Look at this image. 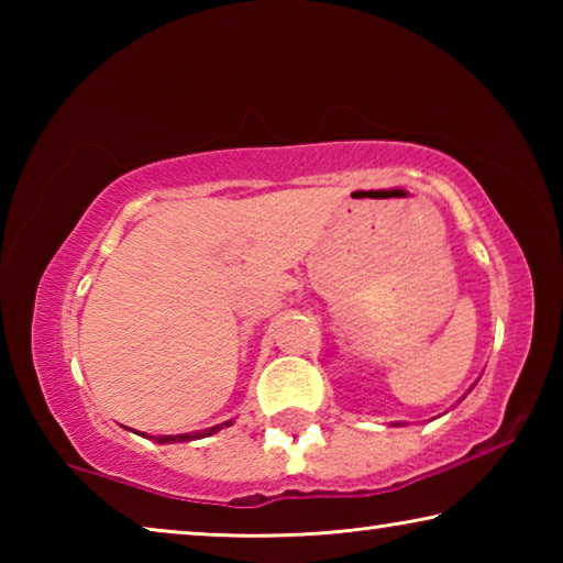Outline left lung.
Segmentation results:
<instances>
[{
    "mask_svg": "<svg viewBox=\"0 0 563 563\" xmlns=\"http://www.w3.org/2000/svg\"><path fill=\"white\" fill-rule=\"evenodd\" d=\"M397 427H399V422H397Z\"/></svg>",
    "mask_w": 563,
    "mask_h": 563,
    "instance_id": "left-lung-1",
    "label": "left lung"
}]
</instances>
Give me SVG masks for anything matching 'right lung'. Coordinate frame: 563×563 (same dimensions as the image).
<instances>
[{
  "mask_svg": "<svg viewBox=\"0 0 563 563\" xmlns=\"http://www.w3.org/2000/svg\"><path fill=\"white\" fill-rule=\"evenodd\" d=\"M233 419H225L221 424H213L208 427V430H198V432H186V434H161V437H151V440H156L158 444H176V442H190V440H203V437H211L216 432H221L223 427H231ZM141 437H146L141 432Z\"/></svg>",
  "mask_w": 563,
  "mask_h": 563,
  "instance_id": "add662e5",
  "label": "right lung"
}]
</instances>
